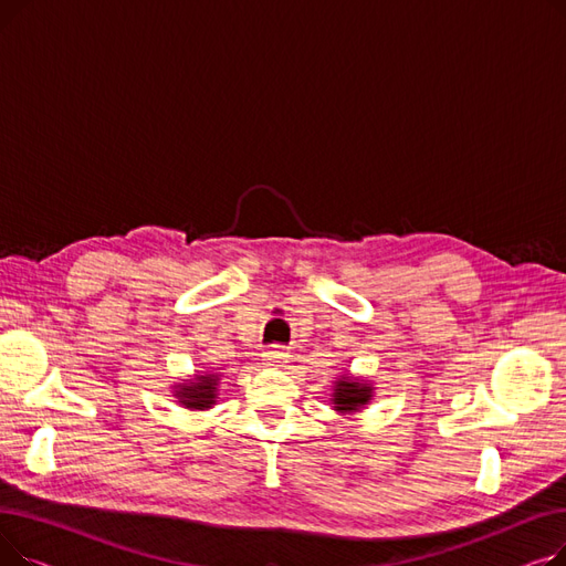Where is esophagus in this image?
I'll return each instance as SVG.
<instances>
[{"label":"esophagus","instance_id":"esophagus-1","mask_svg":"<svg viewBox=\"0 0 566 566\" xmlns=\"http://www.w3.org/2000/svg\"><path fill=\"white\" fill-rule=\"evenodd\" d=\"M286 363H289V355H286L284 350H280V348H268V350L263 353V365H265V367L280 369V367H284Z\"/></svg>","mask_w":566,"mask_h":566}]
</instances>
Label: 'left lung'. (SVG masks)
<instances>
[{
	"instance_id": "8db88e82",
	"label": "left lung",
	"mask_w": 566,
	"mask_h": 566,
	"mask_svg": "<svg viewBox=\"0 0 566 566\" xmlns=\"http://www.w3.org/2000/svg\"><path fill=\"white\" fill-rule=\"evenodd\" d=\"M371 399H374V382H369L367 378L342 371L333 380L331 403H333V410H337L339 415H348V418L350 415H358L371 403Z\"/></svg>"
}]
</instances>
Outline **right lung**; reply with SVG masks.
I'll return each instance as SVG.
<instances>
[{
    "mask_svg": "<svg viewBox=\"0 0 566 566\" xmlns=\"http://www.w3.org/2000/svg\"><path fill=\"white\" fill-rule=\"evenodd\" d=\"M220 374L218 371H197L188 378H178L171 385L174 399L186 410H211L218 403L220 395Z\"/></svg>",
    "mask_w": 566,
    "mask_h": 566,
    "instance_id": "add662e5",
    "label": "right lung"
}]
</instances>
